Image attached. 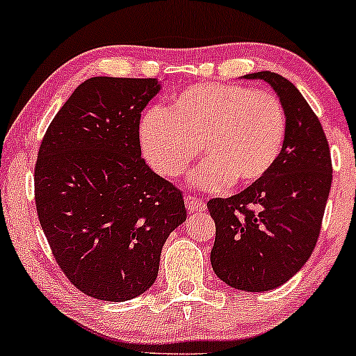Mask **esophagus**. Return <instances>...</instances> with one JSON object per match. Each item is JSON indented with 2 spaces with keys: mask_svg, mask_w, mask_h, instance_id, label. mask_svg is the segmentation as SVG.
I'll return each mask as SVG.
<instances>
[{
  "mask_svg": "<svg viewBox=\"0 0 356 356\" xmlns=\"http://www.w3.org/2000/svg\"><path fill=\"white\" fill-rule=\"evenodd\" d=\"M185 203H186V209H188L190 213H195V211H203V210H205V203H203L200 198L193 197V195H186Z\"/></svg>",
  "mask_w": 356,
  "mask_h": 356,
  "instance_id": "esophagus-1",
  "label": "esophagus"
}]
</instances>
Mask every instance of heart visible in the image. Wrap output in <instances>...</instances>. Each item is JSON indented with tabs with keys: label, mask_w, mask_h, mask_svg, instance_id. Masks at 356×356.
I'll use <instances>...</instances> for the list:
<instances>
[{
	"label": "heart",
	"mask_w": 356,
	"mask_h": 356,
	"mask_svg": "<svg viewBox=\"0 0 356 356\" xmlns=\"http://www.w3.org/2000/svg\"><path fill=\"white\" fill-rule=\"evenodd\" d=\"M284 139L286 113L277 95L234 83H198L183 90L171 111L151 107L139 121L143 154L161 177H181L202 146L209 159L190 181L209 191L264 178Z\"/></svg>",
	"instance_id": "1"
}]
</instances>
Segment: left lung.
I'll return each instance as SVG.
<instances>
[{
    "label": "left lung",
    "instance_id": "left-lung-1",
    "mask_svg": "<svg viewBox=\"0 0 356 356\" xmlns=\"http://www.w3.org/2000/svg\"><path fill=\"white\" fill-rule=\"evenodd\" d=\"M286 113V139L273 170L229 198H211L210 261L225 284L264 293L289 281L316 245L333 179L330 146L318 115L282 75L255 72Z\"/></svg>",
    "mask_w": 356,
    "mask_h": 356
}]
</instances>
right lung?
I'll use <instances>...</instances> for the list:
<instances>
[{
    "instance_id": "obj_1",
    "label": "right lung",
    "mask_w": 356,
    "mask_h": 356,
    "mask_svg": "<svg viewBox=\"0 0 356 356\" xmlns=\"http://www.w3.org/2000/svg\"><path fill=\"white\" fill-rule=\"evenodd\" d=\"M156 79L92 77L42 139L35 205L55 261L87 296L121 302L153 286L183 195L141 158V111Z\"/></svg>"
}]
</instances>
